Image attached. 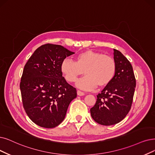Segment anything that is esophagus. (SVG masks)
Segmentation results:
<instances>
[{"label":"esophagus","mask_w":155,"mask_h":155,"mask_svg":"<svg viewBox=\"0 0 155 155\" xmlns=\"http://www.w3.org/2000/svg\"><path fill=\"white\" fill-rule=\"evenodd\" d=\"M77 94H78V95L79 96H83V95H84V93L81 91H80V90H78L77 91Z\"/></svg>","instance_id":"34e87169"}]
</instances>
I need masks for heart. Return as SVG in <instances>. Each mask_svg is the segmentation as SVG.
<instances>
[{
    "label": "heart",
    "mask_w": 155,
    "mask_h": 155,
    "mask_svg": "<svg viewBox=\"0 0 155 155\" xmlns=\"http://www.w3.org/2000/svg\"><path fill=\"white\" fill-rule=\"evenodd\" d=\"M60 69L69 83L76 82L84 72L86 76L79 80L77 86L83 90H90L97 84L104 86L112 81L116 72V64L109 55L86 50L76 55L75 61L68 58L64 59Z\"/></svg>",
    "instance_id": "heart-1"
}]
</instances>
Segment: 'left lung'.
I'll return each instance as SVG.
<instances>
[{"instance_id": "obj_1", "label": "left lung", "mask_w": 155, "mask_h": 155, "mask_svg": "<svg viewBox=\"0 0 155 155\" xmlns=\"http://www.w3.org/2000/svg\"><path fill=\"white\" fill-rule=\"evenodd\" d=\"M116 72L114 79L97 95L90 109L92 118L102 125H113L125 118L131 109L136 80L130 62L114 49Z\"/></svg>"}]
</instances>
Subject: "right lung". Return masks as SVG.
Listing matches in <instances>:
<instances>
[{"label":"right lung","instance_id":"1","mask_svg":"<svg viewBox=\"0 0 155 155\" xmlns=\"http://www.w3.org/2000/svg\"><path fill=\"white\" fill-rule=\"evenodd\" d=\"M60 45L39 47L24 67L20 90L25 110L36 125L46 128L64 120L69 104L77 97L75 88L62 76V61L74 54Z\"/></svg>","mask_w":155,"mask_h":155}]
</instances>
